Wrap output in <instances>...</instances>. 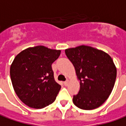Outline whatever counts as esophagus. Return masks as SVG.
<instances>
[{
    "instance_id": "34e87169",
    "label": "esophagus",
    "mask_w": 126,
    "mask_h": 126,
    "mask_svg": "<svg viewBox=\"0 0 126 126\" xmlns=\"http://www.w3.org/2000/svg\"><path fill=\"white\" fill-rule=\"evenodd\" d=\"M63 85H65V86H67V85H68V80H66V81H65V82H63Z\"/></svg>"
}]
</instances>
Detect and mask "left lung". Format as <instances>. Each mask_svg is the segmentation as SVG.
<instances>
[{
	"label": "left lung",
	"mask_w": 126,
	"mask_h": 126,
	"mask_svg": "<svg viewBox=\"0 0 126 126\" xmlns=\"http://www.w3.org/2000/svg\"><path fill=\"white\" fill-rule=\"evenodd\" d=\"M65 52L79 80L74 104L84 110L100 107L111 94L116 78L112 58L101 50L84 45L65 49Z\"/></svg>",
	"instance_id": "8db88e82"
}]
</instances>
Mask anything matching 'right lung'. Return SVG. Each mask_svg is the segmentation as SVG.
Segmentation results:
<instances>
[{"label":"right lung","instance_id":"1","mask_svg":"<svg viewBox=\"0 0 126 126\" xmlns=\"http://www.w3.org/2000/svg\"><path fill=\"white\" fill-rule=\"evenodd\" d=\"M61 50L44 46L26 48L15 58L10 78L19 99L34 109H42L55 101L61 86L54 79L51 65Z\"/></svg>","mask_w":126,"mask_h":126}]
</instances>
